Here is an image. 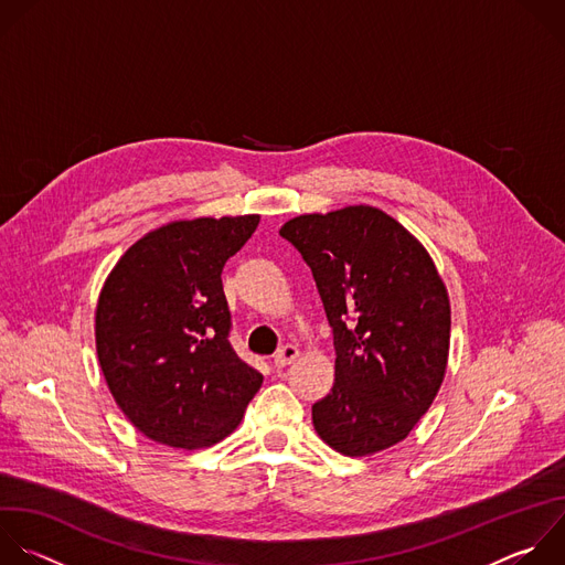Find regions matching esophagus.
<instances>
[{
	"label": "esophagus",
	"instance_id": "obj_1",
	"mask_svg": "<svg viewBox=\"0 0 565 565\" xmlns=\"http://www.w3.org/2000/svg\"><path fill=\"white\" fill-rule=\"evenodd\" d=\"M297 356H299V348L292 345V343H286V345H281L279 352L275 354V365H277V367H284V365L292 363Z\"/></svg>",
	"mask_w": 565,
	"mask_h": 565
}]
</instances>
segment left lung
Listing matches in <instances>:
<instances>
[{
    "label": "left lung",
    "mask_w": 565,
    "mask_h": 565,
    "mask_svg": "<svg viewBox=\"0 0 565 565\" xmlns=\"http://www.w3.org/2000/svg\"><path fill=\"white\" fill-rule=\"evenodd\" d=\"M310 266L334 343V384L312 406L345 457L404 441L448 365L450 299L422 242L374 206L299 215L279 231Z\"/></svg>",
    "instance_id": "1"
}]
</instances>
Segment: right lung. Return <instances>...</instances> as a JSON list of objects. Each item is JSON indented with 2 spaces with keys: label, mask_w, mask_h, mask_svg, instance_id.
I'll return each mask as SVG.
<instances>
[{
  "label": "right lung",
  "mask_w": 565,
  "mask_h": 565,
  "mask_svg": "<svg viewBox=\"0 0 565 565\" xmlns=\"http://www.w3.org/2000/svg\"><path fill=\"white\" fill-rule=\"evenodd\" d=\"M259 215L170 222L115 264L95 310L97 359L130 424L170 448H209L242 422L262 372L231 345L224 264Z\"/></svg>",
  "instance_id": "right-lung-1"
}]
</instances>
